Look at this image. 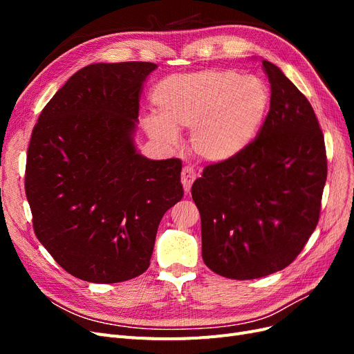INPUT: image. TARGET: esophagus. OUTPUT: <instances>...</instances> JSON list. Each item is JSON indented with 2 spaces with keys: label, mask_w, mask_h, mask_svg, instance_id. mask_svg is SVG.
Returning a JSON list of instances; mask_svg holds the SVG:
<instances>
[{
  "label": "esophagus",
  "mask_w": 354,
  "mask_h": 354,
  "mask_svg": "<svg viewBox=\"0 0 354 354\" xmlns=\"http://www.w3.org/2000/svg\"><path fill=\"white\" fill-rule=\"evenodd\" d=\"M195 180H196V173L194 168L185 167L183 169H181V185H183V189L186 194L187 192H190V187H192V185H194Z\"/></svg>",
  "instance_id": "obj_1"
}]
</instances>
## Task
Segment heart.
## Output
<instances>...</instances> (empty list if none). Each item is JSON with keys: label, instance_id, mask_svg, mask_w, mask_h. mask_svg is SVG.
I'll return each mask as SVG.
<instances>
[{"label": "heart", "instance_id": "b5f03b06", "mask_svg": "<svg viewBox=\"0 0 354 354\" xmlns=\"http://www.w3.org/2000/svg\"><path fill=\"white\" fill-rule=\"evenodd\" d=\"M269 100V88L257 77L233 71L173 75L156 84L152 102L158 115H146L143 128L167 146L178 142V130L190 128L192 152L207 162H226L254 140Z\"/></svg>", "mask_w": 354, "mask_h": 354}]
</instances>
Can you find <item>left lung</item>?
<instances>
[{"instance_id":"obj_1","label":"left lung","mask_w":354,"mask_h":354,"mask_svg":"<svg viewBox=\"0 0 354 354\" xmlns=\"http://www.w3.org/2000/svg\"><path fill=\"white\" fill-rule=\"evenodd\" d=\"M261 63L272 95L259 136L192 186L203 263L238 281L279 272L301 252L317 226L328 169L312 104L279 68Z\"/></svg>"}]
</instances>
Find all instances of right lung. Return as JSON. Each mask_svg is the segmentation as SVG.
<instances>
[{"mask_svg": "<svg viewBox=\"0 0 354 354\" xmlns=\"http://www.w3.org/2000/svg\"><path fill=\"white\" fill-rule=\"evenodd\" d=\"M149 62L93 63L42 109L30 136L25 190L38 241L63 269L124 282L151 264L158 226L183 198L181 160L137 151Z\"/></svg>", "mask_w": 354, "mask_h": 354, "instance_id": "1", "label": "right lung"}]
</instances>
